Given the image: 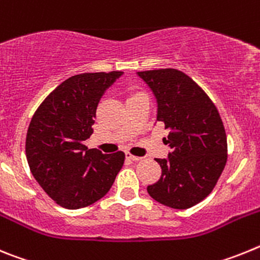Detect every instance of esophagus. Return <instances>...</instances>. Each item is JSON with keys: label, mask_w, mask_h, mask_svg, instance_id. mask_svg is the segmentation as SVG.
Returning <instances> with one entry per match:
<instances>
[{"label": "esophagus", "mask_w": 260, "mask_h": 260, "mask_svg": "<svg viewBox=\"0 0 260 260\" xmlns=\"http://www.w3.org/2000/svg\"><path fill=\"white\" fill-rule=\"evenodd\" d=\"M126 157L130 158V160H133V161H139V160H142V157H139V156L132 155V153H126Z\"/></svg>", "instance_id": "1"}]
</instances>
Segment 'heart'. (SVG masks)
Instances as JSON below:
<instances>
[{
    "label": "heart",
    "mask_w": 260,
    "mask_h": 260,
    "mask_svg": "<svg viewBox=\"0 0 260 260\" xmlns=\"http://www.w3.org/2000/svg\"><path fill=\"white\" fill-rule=\"evenodd\" d=\"M134 95H135V93H134Z\"/></svg>",
    "instance_id": "1"
}]
</instances>
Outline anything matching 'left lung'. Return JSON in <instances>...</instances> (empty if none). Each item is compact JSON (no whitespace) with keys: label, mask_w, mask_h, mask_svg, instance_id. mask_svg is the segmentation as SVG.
Segmentation results:
<instances>
[{"label":"left lung","mask_w":260,"mask_h":260,"mask_svg":"<svg viewBox=\"0 0 260 260\" xmlns=\"http://www.w3.org/2000/svg\"><path fill=\"white\" fill-rule=\"evenodd\" d=\"M157 99V121L169 130L172 152L156 158L161 177L147 187L158 203L186 210L211 194L228 160L219 110L201 86L177 69L139 71Z\"/></svg>","instance_id":"1"}]
</instances>
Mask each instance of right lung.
Instances as JSON below:
<instances>
[{"label":"right lung","instance_id":"add662e5","mask_svg":"<svg viewBox=\"0 0 260 260\" xmlns=\"http://www.w3.org/2000/svg\"><path fill=\"white\" fill-rule=\"evenodd\" d=\"M119 75L116 70L70 77L32 116L26 137L29 171L61 207L78 210L102 199L122 168V151L103 153L83 143L93 133L100 98Z\"/></svg>","mask_w":260,"mask_h":260}]
</instances>
